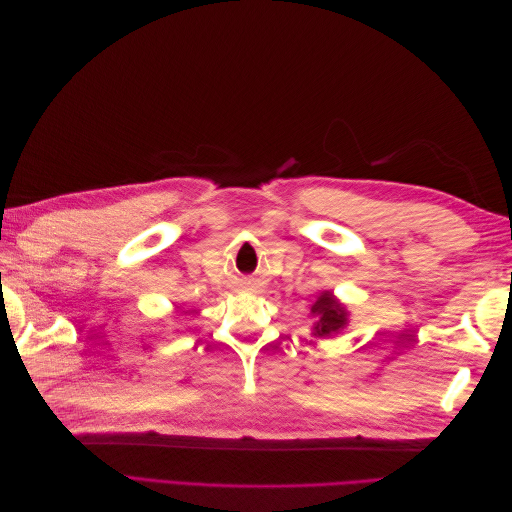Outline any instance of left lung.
I'll use <instances>...</instances> for the list:
<instances>
[{
    "label": "left lung",
    "instance_id": "obj_1",
    "mask_svg": "<svg viewBox=\"0 0 512 512\" xmlns=\"http://www.w3.org/2000/svg\"><path fill=\"white\" fill-rule=\"evenodd\" d=\"M312 314L318 318L314 327V335L318 337H327L331 333H337L339 329H344L348 316L346 309L333 299L331 292L320 294L318 301L312 305Z\"/></svg>",
    "mask_w": 512,
    "mask_h": 512
}]
</instances>
